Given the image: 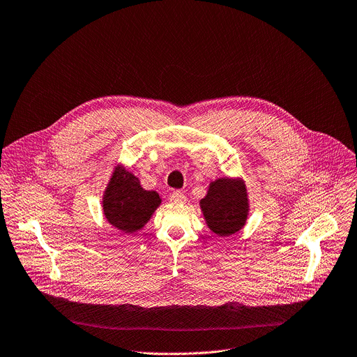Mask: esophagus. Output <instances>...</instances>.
<instances>
[{
    "label": "esophagus",
    "instance_id": "1",
    "mask_svg": "<svg viewBox=\"0 0 357 357\" xmlns=\"http://www.w3.org/2000/svg\"><path fill=\"white\" fill-rule=\"evenodd\" d=\"M169 199H171L172 203H185V202H186V196H185L181 190L172 192L171 196H169Z\"/></svg>",
    "mask_w": 357,
    "mask_h": 357
}]
</instances>
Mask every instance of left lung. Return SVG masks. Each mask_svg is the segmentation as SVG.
<instances>
[{
	"label": "left lung",
	"mask_w": 357,
	"mask_h": 357,
	"mask_svg": "<svg viewBox=\"0 0 357 357\" xmlns=\"http://www.w3.org/2000/svg\"><path fill=\"white\" fill-rule=\"evenodd\" d=\"M200 208L213 233L222 237L234 234L244 226L248 212L244 183L229 178L212 182L206 197L200 200Z\"/></svg>",
	"instance_id": "obj_1"
}]
</instances>
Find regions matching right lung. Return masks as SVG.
Listing matches in <instances>:
<instances>
[{
	"instance_id": "add662e5",
	"label": "right lung",
	"mask_w": 357,
	"mask_h": 357,
	"mask_svg": "<svg viewBox=\"0 0 357 357\" xmlns=\"http://www.w3.org/2000/svg\"><path fill=\"white\" fill-rule=\"evenodd\" d=\"M160 205V195L142 189L138 178L126 169L114 171L103 197L106 219L124 233L142 229Z\"/></svg>"
}]
</instances>
